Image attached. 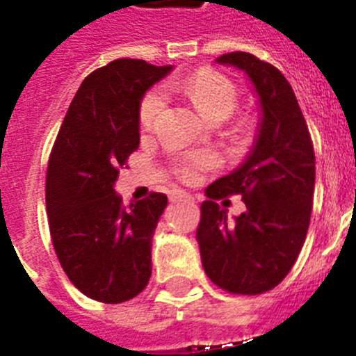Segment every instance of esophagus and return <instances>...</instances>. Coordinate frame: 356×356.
Here are the masks:
<instances>
[{
	"mask_svg": "<svg viewBox=\"0 0 356 356\" xmlns=\"http://www.w3.org/2000/svg\"><path fill=\"white\" fill-rule=\"evenodd\" d=\"M170 200H172V202L191 200V195H190V193H186V191H182V190H172V191H170Z\"/></svg>",
	"mask_w": 356,
	"mask_h": 356,
	"instance_id": "1",
	"label": "esophagus"
}]
</instances>
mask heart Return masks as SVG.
<instances>
[{"mask_svg": "<svg viewBox=\"0 0 356 356\" xmlns=\"http://www.w3.org/2000/svg\"><path fill=\"white\" fill-rule=\"evenodd\" d=\"M165 91L170 95H181L186 98L193 109L209 123H220L234 113L238 104V92L229 79L216 73L213 70H199L182 79L170 80L165 86ZM165 92L156 89L143 98L140 107V129L141 132H150L154 122L165 109ZM218 163L216 154L190 152L181 154L175 159V172L186 181H195L204 170L213 168Z\"/></svg>", "mask_w": 356, "mask_h": 356, "instance_id": "heart-1", "label": "heart"}]
</instances>
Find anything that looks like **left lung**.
<instances>
[{"label":"left lung","mask_w":356,"mask_h":356,"mask_svg":"<svg viewBox=\"0 0 356 356\" xmlns=\"http://www.w3.org/2000/svg\"><path fill=\"white\" fill-rule=\"evenodd\" d=\"M216 64L243 71L258 95L261 118L251 154L229 175L206 188L197 242L202 267L216 286L258 296L293 267L310 225L315 154L292 86L277 67L245 51ZM242 195L246 211L227 220L216 200Z\"/></svg>","instance_id":"obj_1"}]
</instances>
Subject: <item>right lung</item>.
<instances>
[{"instance_id": "right-lung-1", "label": "right lung", "mask_w": 356, "mask_h": 356, "mask_svg": "<svg viewBox=\"0 0 356 356\" xmlns=\"http://www.w3.org/2000/svg\"><path fill=\"white\" fill-rule=\"evenodd\" d=\"M172 70L118 58L92 71L51 148L46 174L51 242L71 283L95 301H129L152 274V236L168 199L150 193L123 206L114 184L140 147L145 92Z\"/></svg>"}]
</instances>
